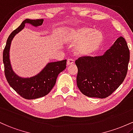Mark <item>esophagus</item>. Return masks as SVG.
<instances>
[{
  "mask_svg": "<svg viewBox=\"0 0 133 133\" xmlns=\"http://www.w3.org/2000/svg\"><path fill=\"white\" fill-rule=\"evenodd\" d=\"M74 62H75L74 59L70 58H68V59H67V65H71V64L74 63Z\"/></svg>",
  "mask_w": 133,
  "mask_h": 133,
  "instance_id": "1",
  "label": "esophagus"
}]
</instances>
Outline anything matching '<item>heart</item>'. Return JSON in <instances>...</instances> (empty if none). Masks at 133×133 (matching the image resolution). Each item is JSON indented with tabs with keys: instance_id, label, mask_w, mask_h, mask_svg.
<instances>
[{
	"instance_id": "obj_1",
	"label": "heart",
	"mask_w": 133,
	"mask_h": 133,
	"mask_svg": "<svg viewBox=\"0 0 133 133\" xmlns=\"http://www.w3.org/2000/svg\"><path fill=\"white\" fill-rule=\"evenodd\" d=\"M103 36L101 31L89 28L77 29L73 34L71 42L77 44L76 51L80 55H89L99 48L102 42Z\"/></svg>"
}]
</instances>
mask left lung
I'll return each instance as SVG.
<instances>
[{
    "label": "left lung",
    "mask_w": 133,
    "mask_h": 133,
    "mask_svg": "<svg viewBox=\"0 0 133 133\" xmlns=\"http://www.w3.org/2000/svg\"><path fill=\"white\" fill-rule=\"evenodd\" d=\"M129 55L126 40L121 36L102 56L77 59V84L80 92L100 99L111 95L126 78Z\"/></svg>",
    "instance_id": "obj_1"
}]
</instances>
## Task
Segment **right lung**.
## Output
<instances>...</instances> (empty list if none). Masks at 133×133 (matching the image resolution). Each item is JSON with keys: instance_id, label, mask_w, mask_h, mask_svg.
I'll use <instances>...</instances> for the list:
<instances>
[{"instance_id": "obj_1", "label": "right lung", "mask_w": 133, "mask_h": 133, "mask_svg": "<svg viewBox=\"0 0 133 133\" xmlns=\"http://www.w3.org/2000/svg\"><path fill=\"white\" fill-rule=\"evenodd\" d=\"M43 22V19H25L21 24L10 34L3 51L4 73L7 82L17 94L26 99H38L48 94L55 86L58 74L66 68V59H65L48 63L38 74L30 78H22L13 71L9 58L12 40L16 34L24 29L26 24H30L34 27H38L41 26Z\"/></svg>"}]
</instances>
